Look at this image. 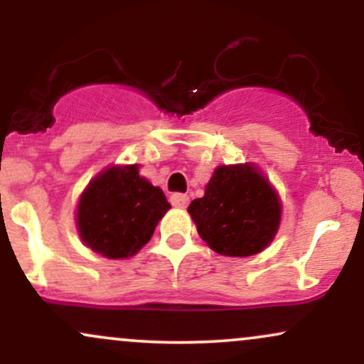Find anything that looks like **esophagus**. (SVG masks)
I'll use <instances>...</instances> for the list:
<instances>
[{
    "instance_id": "esophagus-1",
    "label": "esophagus",
    "mask_w": 364,
    "mask_h": 364,
    "mask_svg": "<svg viewBox=\"0 0 364 364\" xmlns=\"http://www.w3.org/2000/svg\"><path fill=\"white\" fill-rule=\"evenodd\" d=\"M171 205L173 207H178V208H185L188 203H190V198H188V195L185 193H173L169 198Z\"/></svg>"
}]
</instances>
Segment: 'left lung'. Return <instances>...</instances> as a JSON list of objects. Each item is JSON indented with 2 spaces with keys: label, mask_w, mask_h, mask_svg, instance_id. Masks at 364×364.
Listing matches in <instances>:
<instances>
[{
  "label": "left lung",
  "mask_w": 364,
  "mask_h": 364,
  "mask_svg": "<svg viewBox=\"0 0 364 364\" xmlns=\"http://www.w3.org/2000/svg\"><path fill=\"white\" fill-rule=\"evenodd\" d=\"M281 200L252 164L219 166L205 195L188 212L200 237L225 257H252L272 243L281 224Z\"/></svg>",
  "instance_id": "obj_1"
}]
</instances>
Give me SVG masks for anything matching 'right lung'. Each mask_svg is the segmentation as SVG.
<instances>
[{
    "instance_id": "obj_1",
    "label": "right lung",
    "mask_w": 364,
    "mask_h": 364,
    "mask_svg": "<svg viewBox=\"0 0 364 364\" xmlns=\"http://www.w3.org/2000/svg\"><path fill=\"white\" fill-rule=\"evenodd\" d=\"M169 208L164 191L141 178L139 166H112L92 179L80 196L78 235L102 257H133Z\"/></svg>"
}]
</instances>
